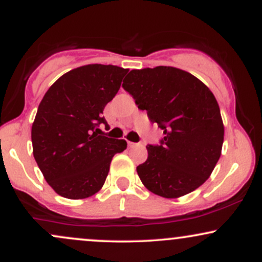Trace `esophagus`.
Instances as JSON below:
<instances>
[{
	"instance_id": "obj_1",
	"label": "esophagus",
	"mask_w": 262,
	"mask_h": 262,
	"mask_svg": "<svg viewBox=\"0 0 262 262\" xmlns=\"http://www.w3.org/2000/svg\"><path fill=\"white\" fill-rule=\"evenodd\" d=\"M137 145H138L137 143H133V141H129L128 140V146H129V148H134V146H137Z\"/></svg>"
}]
</instances>
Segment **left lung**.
Returning <instances> with one entry per match:
<instances>
[{
  "label": "left lung",
  "instance_id": "1",
  "mask_svg": "<svg viewBox=\"0 0 262 262\" xmlns=\"http://www.w3.org/2000/svg\"><path fill=\"white\" fill-rule=\"evenodd\" d=\"M139 110L164 130L137 167L152 193L179 198L207 181L221 158L224 125L214 95L201 80L172 66L132 70L123 81Z\"/></svg>",
  "mask_w": 262,
  "mask_h": 262
}]
</instances>
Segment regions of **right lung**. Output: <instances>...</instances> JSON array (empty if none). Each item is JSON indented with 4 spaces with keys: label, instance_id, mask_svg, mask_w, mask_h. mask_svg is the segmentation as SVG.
<instances>
[{
    "label": "right lung",
    "instance_id": "1",
    "mask_svg": "<svg viewBox=\"0 0 262 262\" xmlns=\"http://www.w3.org/2000/svg\"><path fill=\"white\" fill-rule=\"evenodd\" d=\"M127 69L90 64L74 69L49 87L32 125L33 155L45 181L70 200L91 197L102 188L124 139L101 135L102 116L121 87Z\"/></svg>",
    "mask_w": 262,
    "mask_h": 262
}]
</instances>
